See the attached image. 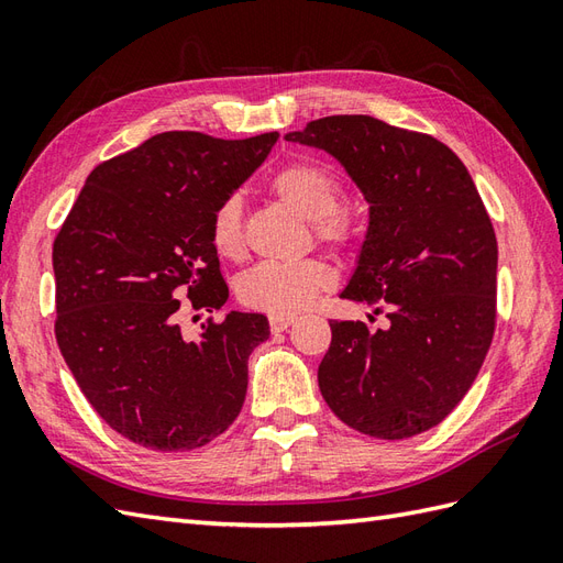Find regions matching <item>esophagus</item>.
Returning <instances> with one entry per match:
<instances>
[{"mask_svg":"<svg viewBox=\"0 0 563 563\" xmlns=\"http://www.w3.org/2000/svg\"><path fill=\"white\" fill-rule=\"evenodd\" d=\"M268 321H271L273 333H283V330L290 328L297 319H295V316H285V313H271Z\"/></svg>","mask_w":563,"mask_h":563,"instance_id":"34e87169","label":"esophagus"}]
</instances>
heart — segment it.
<instances>
[{
	"instance_id": "1",
	"label": "heart",
	"mask_w": 563,
	"mask_h": 563,
	"mask_svg": "<svg viewBox=\"0 0 563 563\" xmlns=\"http://www.w3.org/2000/svg\"><path fill=\"white\" fill-rule=\"evenodd\" d=\"M271 190L283 205L313 223L316 235L330 244H347L354 238L350 219L335 213L342 201V185L319 164L299 162L285 166L271 180ZM213 250L225 258H238L244 252L242 207L238 197L225 199L211 221ZM333 280V268L323 258L280 264L264 262L242 273L238 297L244 307L268 313H297L307 309L323 287Z\"/></svg>"
}]
</instances>
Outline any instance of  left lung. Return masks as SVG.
I'll return each mask as SVG.
<instances>
[{"label": "left lung", "mask_w": 563, "mask_h": 563, "mask_svg": "<svg viewBox=\"0 0 563 563\" xmlns=\"http://www.w3.org/2000/svg\"><path fill=\"white\" fill-rule=\"evenodd\" d=\"M287 142L347 170L368 225L342 299L385 309V328L330 321L321 395L340 421L401 440L438 426L473 385L495 333L497 240L461 158L373 117H325Z\"/></svg>", "instance_id": "left-lung-1"}]
</instances>
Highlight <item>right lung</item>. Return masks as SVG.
I'll return each mask as SVG.
<instances>
[{
	"mask_svg": "<svg viewBox=\"0 0 563 563\" xmlns=\"http://www.w3.org/2000/svg\"><path fill=\"white\" fill-rule=\"evenodd\" d=\"M276 140L158 133L90 173L54 240L56 342L95 411L135 444L197 450L238 419L268 319L228 311L185 340L178 299L225 305L213 213Z\"/></svg>",
	"mask_w": 563,
	"mask_h": 563,
	"instance_id": "1",
	"label": "right lung"
}]
</instances>
